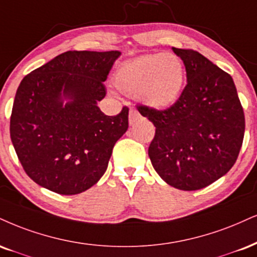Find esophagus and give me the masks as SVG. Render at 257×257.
<instances>
[{"label":"esophagus","instance_id":"esophagus-1","mask_svg":"<svg viewBox=\"0 0 257 257\" xmlns=\"http://www.w3.org/2000/svg\"><path fill=\"white\" fill-rule=\"evenodd\" d=\"M140 118H141V115L139 113V111L132 107V109L129 110V124H134V123Z\"/></svg>","mask_w":257,"mask_h":257}]
</instances>
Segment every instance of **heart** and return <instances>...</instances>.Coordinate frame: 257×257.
I'll list each match as a JSON object with an SVG mask.
<instances>
[{"label": "heart", "instance_id": "heart-1", "mask_svg": "<svg viewBox=\"0 0 257 257\" xmlns=\"http://www.w3.org/2000/svg\"><path fill=\"white\" fill-rule=\"evenodd\" d=\"M185 81L183 61L172 52L151 54L125 62L117 68L115 83L126 95L139 97L153 107L176 103Z\"/></svg>", "mask_w": 257, "mask_h": 257}]
</instances>
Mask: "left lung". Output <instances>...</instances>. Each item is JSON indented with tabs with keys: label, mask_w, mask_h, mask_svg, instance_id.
Listing matches in <instances>:
<instances>
[{
	"label": "left lung",
	"mask_w": 257,
	"mask_h": 257,
	"mask_svg": "<svg viewBox=\"0 0 257 257\" xmlns=\"http://www.w3.org/2000/svg\"><path fill=\"white\" fill-rule=\"evenodd\" d=\"M182 58L187 85L165 110L138 105L156 126L148 156L166 183L199 190L226 175L243 144L245 119L230 74L191 49L172 48Z\"/></svg>",
	"instance_id": "left-lung-1"
}]
</instances>
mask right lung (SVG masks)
Wrapping results in <instances>:
<instances>
[{
    "label": "right lung",
    "instance_id": "right-lung-1",
    "mask_svg": "<svg viewBox=\"0 0 257 257\" xmlns=\"http://www.w3.org/2000/svg\"><path fill=\"white\" fill-rule=\"evenodd\" d=\"M119 51H67L27 74L15 94L11 139L27 176L61 195L87 190L106 171L129 109L106 116L97 101ZM71 100L63 105L61 94Z\"/></svg>",
    "mask_w": 257,
    "mask_h": 257
}]
</instances>
